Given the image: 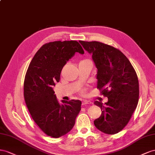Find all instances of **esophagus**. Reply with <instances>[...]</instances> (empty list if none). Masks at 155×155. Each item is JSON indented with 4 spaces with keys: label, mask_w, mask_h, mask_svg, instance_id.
Returning a JSON list of instances; mask_svg holds the SVG:
<instances>
[{
    "label": "esophagus",
    "mask_w": 155,
    "mask_h": 155,
    "mask_svg": "<svg viewBox=\"0 0 155 155\" xmlns=\"http://www.w3.org/2000/svg\"><path fill=\"white\" fill-rule=\"evenodd\" d=\"M91 104L90 101H88L86 100H84L82 101V105H87V104Z\"/></svg>",
    "instance_id": "obj_1"
}]
</instances>
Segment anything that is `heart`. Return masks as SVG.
<instances>
[{"label":"heart","instance_id":"b5f03b06","mask_svg":"<svg viewBox=\"0 0 155 155\" xmlns=\"http://www.w3.org/2000/svg\"><path fill=\"white\" fill-rule=\"evenodd\" d=\"M87 61H89L88 60H82V61H81L80 64H81V63H84V62H87Z\"/></svg>","mask_w":155,"mask_h":155}]
</instances>
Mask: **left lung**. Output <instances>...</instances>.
Returning a JSON list of instances; mask_svg holds the SVG:
<instances>
[{
    "instance_id": "left-lung-1",
    "label": "left lung",
    "mask_w": 155,
    "mask_h": 155,
    "mask_svg": "<svg viewBox=\"0 0 155 155\" xmlns=\"http://www.w3.org/2000/svg\"><path fill=\"white\" fill-rule=\"evenodd\" d=\"M92 55L97 69V87L108 97L104 104L96 101L101 116L94 121L97 129L108 134L120 132L129 123L139 98V83L130 61L117 48L98 41H79Z\"/></svg>"
}]
</instances>
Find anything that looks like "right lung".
I'll list each match as a JSON object with an SVG mask.
<instances>
[{"label": "right lung", "mask_w": 155, "mask_h": 155, "mask_svg": "<svg viewBox=\"0 0 155 155\" xmlns=\"http://www.w3.org/2000/svg\"><path fill=\"white\" fill-rule=\"evenodd\" d=\"M76 52L84 53L77 41L46 43L34 55L25 75L24 97L28 111L41 130L52 138L68 133L81 110V101L60 104L54 91L64 66Z\"/></svg>", "instance_id": "obj_1"}]
</instances>
